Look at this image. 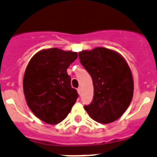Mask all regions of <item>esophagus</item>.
Wrapping results in <instances>:
<instances>
[{
    "label": "esophagus",
    "instance_id": "1",
    "mask_svg": "<svg viewBox=\"0 0 157 157\" xmlns=\"http://www.w3.org/2000/svg\"><path fill=\"white\" fill-rule=\"evenodd\" d=\"M77 91H78V94L81 95V93H82V89L80 88V87H79V88H78Z\"/></svg>",
    "mask_w": 157,
    "mask_h": 157
}]
</instances>
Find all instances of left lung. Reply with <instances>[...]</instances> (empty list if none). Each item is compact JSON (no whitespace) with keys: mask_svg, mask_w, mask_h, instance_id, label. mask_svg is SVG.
Here are the masks:
<instances>
[{"mask_svg":"<svg viewBox=\"0 0 157 157\" xmlns=\"http://www.w3.org/2000/svg\"><path fill=\"white\" fill-rule=\"evenodd\" d=\"M78 57L91 75L94 89L93 100L85 110L99 123L117 120L130 105L134 91L132 71L125 59L104 47L82 50Z\"/></svg>","mask_w":157,"mask_h":157,"instance_id":"left-lung-1","label":"left lung"}]
</instances>
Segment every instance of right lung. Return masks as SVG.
<instances>
[{
	"label": "right lung",
	"mask_w": 157,
	"mask_h": 157,
	"mask_svg": "<svg viewBox=\"0 0 157 157\" xmlns=\"http://www.w3.org/2000/svg\"><path fill=\"white\" fill-rule=\"evenodd\" d=\"M77 57V52L50 48L37 52L29 62L23 91L28 107L43 121L60 123L76 102L78 94L67 69Z\"/></svg>",
	"instance_id": "1"
}]
</instances>
